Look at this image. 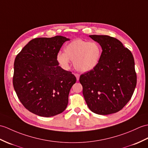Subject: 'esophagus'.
Masks as SVG:
<instances>
[{
	"label": "esophagus",
	"instance_id": "esophagus-1",
	"mask_svg": "<svg viewBox=\"0 0 148 148\" xmlns=\"http://www.w3.org/2000/svg\"><path fill=\"white\" fill-rule=\"evenodd\" d=\"M74 75L75 76V77H76V79H77V81H79V74H74Z\"/></svg>",
	"mask_w": 148,
	"mask_h": 148
}]
</instances>
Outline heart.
<instances>
[{
  "instance_id": "obj_1",
  "label": "heart",
  "mask_w": 148,
  "mask_h": 148,
  "mask_svg": "<svg viewBox=\"0 0 148 148\" xmlns=\"http://www.w3.org/2000/svg\"><path fill=\"white\" fill-rule=\"evenodd\" d=\"M64 53L58 52L56 60L60 66L67 69L71 60L74 66L82 73L90 72L97 67L100 62L102 47L99 43L76 39L68 43L64 49Z\"/></svg>"
}]
</instances>
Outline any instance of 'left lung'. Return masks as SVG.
<instances>
[{
	"label": "left lung",
	"mask_w": 148,
	"mask_h": 148,
	"mask_svg": "<svg viewBox=\"0 0 148 148\" xmlns=\"http://www.w3.org/2000/svg\"><path fill=\"white\" fill-rule=\"evenodd\" d=\"M102 47L98 66L82 74L79 82L88 108L98 115L122 110L131 98L137 76L132 54L117 39L107 35H90Z\"/></svg>",
	"instance_id": "left-lung-1"
}]
</instances>
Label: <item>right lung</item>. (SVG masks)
Listing matches in <instances>:
<instances>
[{"instance_id":"1","label":"right lung","mask_w":148,"mask_h":148,"mask_svg":"<svg viewBox=\"0 0 148 148\" xmlns=\"http://www.w3.org/2000/svg\"><path fill=\"white\" fill-rule=\"evenodd\" d=\"M68 40L62 36L35 38L15 58L14 88L23 106L34 114L50 117L67 107L76 78L58 66L56 56Z\"/></svg>"}]
</instances>
